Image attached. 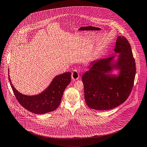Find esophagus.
Segmentation results:
<instances>
[{
	"label": "esophagus",
	"mask_w": 147,
	"mask_h": 147,
	"mask_svg": "<svg viewBox=\"0 0 147 147\" xmlns=\"http://www.w3.org/2000/svg\"><path fill=\"white\" fill-rule=\"evenodd\" d=\"M71 78L74 80H78L79 78V73L78 71L76 70H74L73 72H72L71 75Z\"/></svg>",
	"instance_id": "34e87169"
}]
</instances>
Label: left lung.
I'll return each mask as SVG.
<instances>
[{
  "instance_id": "obj_1",
  "label": "left lung",
  "mask_w": 147,
  "mask_h": 147,
  "mask_svg": "<svg viewBox=\"0 0 147 147\" xmlns=\"http://www.w3.org/2000/svg\"><path fill=\"white\" fill-rule=\"evenodd\" d=\"M119 53L114 67L120 69L118 76L108 74L113 68L115 57L92 62L82 76L84 97L88 106L96 110H109L120 106L129 97L133 88L135 62L128 40L119 36L114 49Z\"/></svg>"
}]
</instances>
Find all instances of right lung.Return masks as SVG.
Masks as SVG:
<instances>
[{
  "label": "right lung",
  "mask_w": 147,
  "mask_h": 147,
  "mask_svg": "<svg viewBox=\"0 0 147 147\" xmlns=\"http://www.w3.org/2000/svg\"><path fill=\"white\" fill-rule=\"evenodd\" d=\"M71 72H68L55 76L43 92L32 96L18 92L12 85L9 74L8 79L19 103L28 111L40 115L53 111L59 106L63 92L71 82Z\"/></svg>",
  "instance_id": "add662e5"
}]
</instances>
